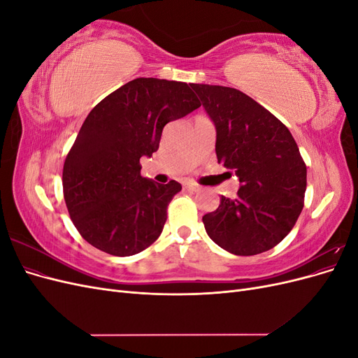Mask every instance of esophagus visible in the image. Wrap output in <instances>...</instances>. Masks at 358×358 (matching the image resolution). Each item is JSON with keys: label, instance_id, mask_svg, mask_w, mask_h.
I'll list each match as a JSON object with an SVG mask.
<instances>
[{"label": "esophagus", "instance_id": "esophagus-1", "mask_svg": "<svg viewBox=\"0 0 358 358\" xmlns=\"http://www.w3.org/2000/svg\"><path fill=\"white\" fill-rule=\"evenodd\" d=\"M183 188H185V189H187V191H189V192H196V191H199V189H200V187H199V185H196V183H191V182L185 183V185H183Z\"/></svg>", "mask_w": 358, "mask_h": 358}]
</instances>
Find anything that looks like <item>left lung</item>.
Masks as SVG:
<instances>
[{"label":"left lung","mask_w":358,"mask_h":358,"mask_svg":"<svg viewBox=\"0 0 358 358\" xmlns=\"http://www.w3.org/2000/svg\"><path fill=\"white\" fill-rule=\"evenodd\" d=\"M216 128V158L234 170L241 188L221 196L203 216L206 233L234 255H255L276 246L303 209L306 166L289 129L239 90L191 83Z\"/></svg>","instance_id":"1"}]
</instances>
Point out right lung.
Returning a JSON list of instances; mask_svg holds the SVG:
<instances>
[{"instance_id": "right-lung-1", "label": "right lung", "mask_w": 358, "mask_h": 358, "mask_svg": "<svg viewBox=\"0 0 358 358\" xmlns=\"http://www.w3.org/2000/svg\"><path fill=\"white\" fill-rule=\"evenodd\" d=\"M200 106L187 83L138 78L90 112L62 170L64 200L86 242L129 257L158 239L182 187L143 178L140 158L157 152L166 124Z\"/></svg>"}]
</instances>
